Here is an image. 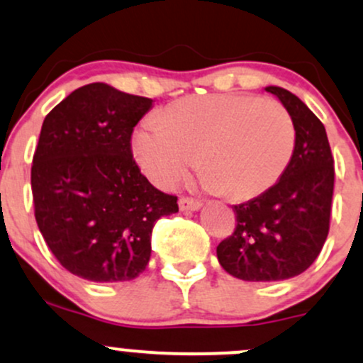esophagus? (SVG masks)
<instances>
[{
  "label": "esophagus",
  "mask_w": 363,
  "mask_h": 363,
  "mask_svg": "<svg viewBox=\"0 0 363 363\" xmlns=\"http://www.w3.org/2000/svg\"><path fill=\"white\" fill-rule=\"evenodd\" d=\"M179 208H181L182 211H196L201 208V201L187 198V196H181V198H179Z\"/></svg>",
  "instance_id": "34e87169"
}]
</instances>
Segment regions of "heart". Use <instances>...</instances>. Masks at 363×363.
Instances as JSON below:
<instances>
[{"label": "heart", "instance_id": "1", "mask_svg": "<svg viewBox=\"0 0 363 363\" xmlns=\"http://www.w3.org/2000/svg\"><path fill=\"white\" fill-rule=\"evenodd\" d=\"M295 126L280 102L247 94H210L170 104L140 124L133 153L158 187L194 165L205 184L232 201L257 198L280 181L295 150Z\"/></svg>", "mask_w": 363, "mask_h": 363}]
</instances>
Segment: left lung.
Here are the masks:
<instances>
[{"label":"left lung","instance_id":"left-lung-1","mask_svg":"<svg viewBox=\"0 0 363 363\" xmlns=\"http://www.w3.org/2000/svg\"><path fill=\"white\" fill-rule=\"evenodd\" d=\"M290 112L295 150L280 181L264 194L234 205L235 228L216 247L220 264L245 281L297 277L315 261L329 232L335 160L326 129L297 95L266 86Z\"/></svg>","mask_w":363,"mask_h":363}]
</instances>
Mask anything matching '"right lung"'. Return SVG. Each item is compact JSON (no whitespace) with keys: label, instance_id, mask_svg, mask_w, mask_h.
I'll list each match as a JSON object with an SVG mask.
<instances>
[{"label":"right lung","instance_id":"1","mask_svg":"<svg viewBox=\"0 0 363 363\" xmlns=\"http://www.w3.org/2000/svg\"><path fill=\"white\" fill-rule=\"evenodd\" d=\"M152 102L89 83L43 123L30 174L35 222L62 268L83 280L143 273L153 225L179 211L177 196L150 184L133 158V129Z\"/></svg>","mask_w":363,"mask_h":363}]
</instances>
